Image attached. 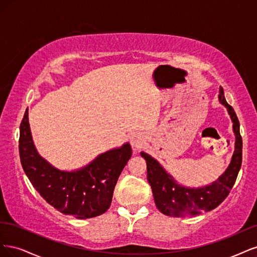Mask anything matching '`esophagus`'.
Segmentation results:
<instances>
[{"mask_svg":"<svg viewBox=\"0 0 257 257\" xmlns=\"http://www.w3.org/2000/svg\"><path fill=\"white\" fill-rule=\"evenodd\" d=\"M144 142H145L144 137L139 135V134H135L130 137V144L135 151L138 150L139 147L142 146L144 144Z\"/></svg>","mask_w":257,"mask_h":257,"instance_id":"obj_1","label":"esophagus"}]
</instances>
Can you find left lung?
Segmentation results:
<instances>
[{"label":"left lung","mask_w":257,"mask_h":257,"mask_svg":"<svg viewBox=\"0 0 257 257\" xmlns=\"http://www.w3.org/2000/svg\"><path fill=\"white\" fill-rule=\"evenodd\" d=\"M219 101L226 107L233 121L236 141L235 152L228 168L211 185L196 189L180 186L152 156L141 153L146 160L147 180L152 187L156 206L165 216L186 218L212 210L225 200L235 184L242 162V138L240 136L237 115L233 106L226 102L222 87H220Z\"/></svg>","instance_id":"left-lung-1"}]
</instances>
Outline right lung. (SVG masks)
<instances>
[{
  "mask_svg": "<svg viewBox=\"0 0 257 257\" xmlns=\"http://www.w3.org/2000/svg\"><path fill=\"white\" fill-rule=\"evenodd\" d=\"M19 154L24 173L48 204L64 214L88 219L100 216L109 209L114 188L132 150L126 143L99 155L80 170L61 171L37 153L27 110L20 125Z\"/></svg>",
  "mask_w": 257,
  "mask_h": 257,
  "instance_id": "add662e5",
  "label": "right lung"
}]
</instances>
